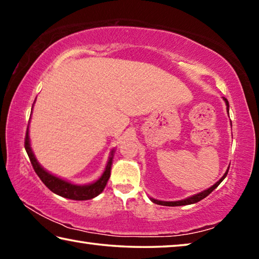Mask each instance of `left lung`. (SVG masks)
Segmentation results:
<instances>
[{
	"label": "left lung",
	"instance_id": "left-lung-1",
	"mask_svg": "<svg viewBox=\"0 0 259 259\" xmlns=\"http://www.w3.org/2000/svg\"><path fill=\"white\" fill-rule=\"evenodd\" d=\"M223 99H224V102L226 104L227 113H229V109H230L229 102H227V99L225 97H223ZM229 169H230V166H229V168H227L225 174L223 175V177L219 179L217 183H214L211 187H209V188H207V190H204V191L200 192V193H196V194L192 195V196H188V198L184 199V200H178V201H161V200H156V199H153V198H150V199H151L152 202H154L156 204H160V205H166V207H178V205H187V204L196 203V202H199V201H201L202 199H204L205 196H208L210 193H211L214 190V188H216L219 185V184H221L223 181H224L225 177L227 176V172H229Z\"/></svg>",
	"mask_w": 259,
	"mask_h": 259
}]
</instances>
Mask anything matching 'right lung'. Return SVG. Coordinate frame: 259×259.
Masks as SVG:
<instances>
[{
  "label": "right lung",
  "mask_w": 259,
  "mask_h": 259,
  "mask_svg": "<svg viewBox=\"0 0 259 259\" xmlns=\"http://www.w3.org/2000/svg\"><path fill=\"white\" fill-rule=\"evenodd\" d=\"M32 111H33V107H32ZM25 150L27 152L30 163H32L35 172L37 174V176L40 177L43 184H45V185L49 188L51 192L56 193L57 195L63 196V198L77 200V201L94 199L104 191V188L106 186L109 177H111L113 157H114V153H115V148H113L111 153H109V157H108L107 164L105 166L104 172L102 176L97 179V181H95L90 184H84V185H78V184H74L72 182L65 181L63 178L55 176V175H52L51 172L48 171V170H46L40 163H38V161L34 155L32 147H30L28 126H27V133H26V138H25Z\"/></svg>",
  "instance_id": "1"
}]
</instances>
